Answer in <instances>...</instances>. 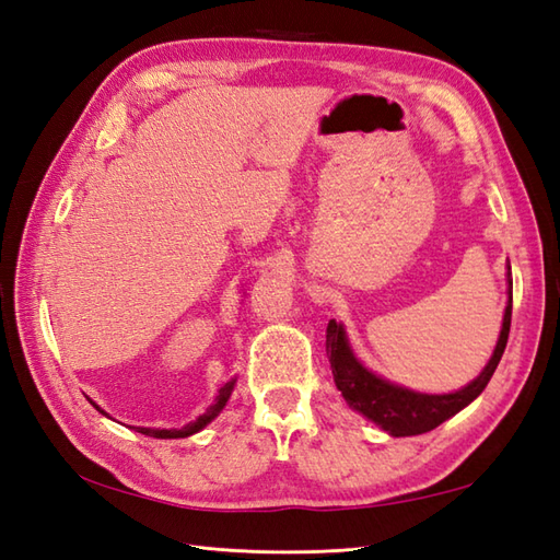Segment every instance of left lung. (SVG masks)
<instances>
[{"mask_svg":"<svg viewBox=\"0 0 560 560\" xmlns=\"http://www.w3.org/2000/svg\"><path fill=\"white\" fill-rule=\"evenodd\" d=\"M511 316H513V296L508 300L503 328L495 342L493 357L489 359L487 369L471 381L467 388L448 393V395H424L400 388L388 381L371 374L369 369L357 362L350 345H347L345 330L340 323H328L326 335V352L332 366V378L338 390L352 409L362 412L371 421H376L381 429H385L390 436H417V433H427L443 424L445 419L457 415L459 409L467 407L475 397L487 388L495 366H499L503 350L508 345V332H511Z\"/></svg>","mask_w":560,"mask_h":560,"instance_id":"left-lung-1","label":"left lung"}]
</instances>
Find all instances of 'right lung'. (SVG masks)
Wrapping results in <instances>:
<instances>
[{
  "mask_svg": "<svg viewBox=\"0 0 560 560\" xmlns=\"http://www.w3.org/2000/svg\"><path fill=\"white\" fill-rule=\"evenodd\" d=\"M232 388H234V381H228V383L222 385V388L218 390L215 402L208 407V412L198 417L196 421H191V424L182 427V429H143V427H136V431L145 433V436H151V439H186V436H191V433L201 431L206 424H210V421H213V419L222 412V407H225V402L230 400ZM101 412H103V409H101Z\"/></svg>",
  "mask_w": 560,
  "mask_h": 560,
  "instance_id": "right-lung-1",
  "label": "right lung"
}]
</instances>
